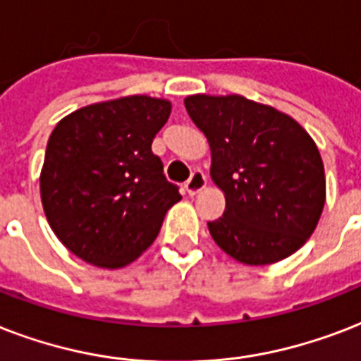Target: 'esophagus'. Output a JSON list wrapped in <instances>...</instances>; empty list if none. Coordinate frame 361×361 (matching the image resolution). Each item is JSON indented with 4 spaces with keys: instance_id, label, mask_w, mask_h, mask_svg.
<instances>
[{
    "instance_id": "esophagus-1",
    "label": "esophagus",
    "mask_w": 361,
    "mask_h": 361,
    "mask_svg": "<svg viewBox=\"0 0 361 361\" xmlns=\"http://www.w3.org/2000/svg\"><path fill=\"white\" fill-rule=\"evenodd\" d=\"M207 186V177H205V173L203 171H194L192 173V177L186 180V184H184V188H186V194L188 195H195V194H200L201 190L205 188Z\"/></svg>"
}]
</instances>
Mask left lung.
Listing matches in <instances>:
<instances>
[{
  "mask_svg": "<svg viewBox=\"0 0 361 361\" xmlns=\"http://www.w3.org/2000/svg\"><path fill=\"white\" fill-rule=\"evenodd\" d=\"M211 147V178L226 211L212 239L237 262L269 265L300 250L326 203L317 142L292 116L247 97L195 94L184 99Z\"/></svg>",
  "mask_w": 361,
  "mask_h": 361,
  "instance_id": "8db88e82",
  "label": "left lung"
}]
</instances>
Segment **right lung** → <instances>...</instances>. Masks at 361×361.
I'll use <instances>...</instances> for the list:
<instances>
[{
    "label": "right lung",
    "instance_id": "1",
    "mask_svg": "<svg viewBox=\"0 0 361 361\" xmlns=\"http://www.w3.org/2000/svg\"><path fill=\"white\" fill-rule=\"evenodd\" d=\"M171 102L126 96L77 109L47 142L41 201L56 237L88 264L118 269L154 243L183 195L152 152Z\"/></svg>",
    "mask_w": 361,
    "mask_h": 361
}]
</instances>
